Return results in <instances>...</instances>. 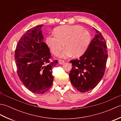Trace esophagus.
<instances>
[{
	"instance_id": "obj_1",
	"label": "esophagus",
	"mask_w": 121,
	"mask_h": 121,
	"mask_svg": "<svg viewBox=\"0 0 121 121\" xmlns=\"http://www.w3.org/2000/svg\"><path fill=\"white\" fill-rule=\"evenodd\" d=\"M59 63L60 64V65H63V64L65 63V61L61 60H59Z\"/></svg>"
}]
</instances>
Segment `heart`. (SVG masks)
<instances>
[{
    "mask_svg": "<svg viewBox=\"0 0 121 121\" xmlns=\"http://www.w3.org/2000/svg\"><path fill=\"white\" fill-rule=\"evenodd\" d=\"M54 35L46 38V43L54 55L58 56L64 47L65 48L59 56L67 58L72 56L79 57L85 52L91 42L90 33L79 25H63L53 30Z\"/></svg>",
    "mask_w": 121,
    "mask_h": 121,
    "instance_id": "heart-1",
    "label": "heart"
}]
</instances>
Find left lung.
<instances>
[{
	"instance_id": "left-lung-1",
	"label": "left lung",
	"mask_w": 121,
	"mask_h": 121,
	"mask_svg": "<svg viewBox=\"0 0 121 121\" xmlns=\"http://www.w3.org/2000/svg\"><path fill=\"white\" fill-rule=\"evenodd\" d=\"M96 32L87 50L78 59L70 61L72 68L69 74L72 84L78 91L86 92L96 87L103 78L108 59L106 40Z\"/></svg>"
}]
</instances>
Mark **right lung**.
Instances as JSON below:
<instances>
[{"label": "right lung", "instance_id": "obj_1", "mask_svg": "<svg viewBox=\"0 0 121 121\" xmlns=\"http://www.w3.org/2000/svg\"><path fill=\"white\" fill-rule=\"evenodd\" d=\"M43 25L33 27L20 38L15 51L17 73L22 83L33 93L43 94L52 85V68L58 61L50 62V50L43 42Z\"/></svg>", "mask_w": 121, "mask_h": 121}]
</instances>
